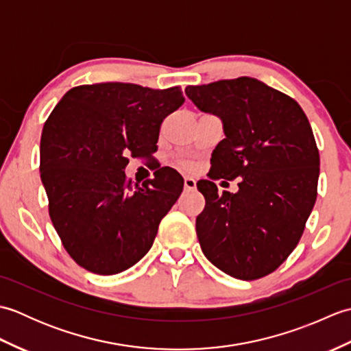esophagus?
I'll use <instances>...</instances> for the list:
<instances>
[{
    "mask_svg": "<svg viewBox=\"0 0 351 351\" xmlns=\"http://www.w3.org/2000/svg\"><path fill=\"white\" fill-rule=\"evenodd\" d=\"M184 189L185 190H196V181L193 178H185L184 180Z\"/></svg>",
    "mask_w": 351,
    "mask_h": 351,
    "instance_id": "esophagus-1",
    "label": "esophagus"
}]
</instances>
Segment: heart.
Masks as SVG:
<instances>
[{
  "label": "heart",
  "instance_id": "1",
  "mask_svg": "<svg viewBox=\"0 0 351 351\" xmlns=\"http://www.w3.org/2000/svg\"><path fill=\"white\" fill-rule=\"evenodd\" d=\"M181 166L185 167V169H189V167H191V162L190 161H181Z\"/></svg>",
  "mask_w": 351,
  "mask_h": 351
}]
</instances>
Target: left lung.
Here are the masks:
<instances>
[{
	"mask_svg": "<svg viewBox=\"0 0 351 351\" xmlns=\"http://www.w3.org/2000/svg\"><path fill=\"white\" fill-rule=\"evenodd\" d=\"M193 104L219 116L196 232L205 256L241 280L273 273L299 244L317 199L319 154L302 107L250 77L185 88ZM240 177L237 193L218 195L214 179Z\"/></svg>",
	"mask_w": 351,
	"mask_h": 351,
	"instance_id": "1",
	"label": "left lung"
}]
</instances>
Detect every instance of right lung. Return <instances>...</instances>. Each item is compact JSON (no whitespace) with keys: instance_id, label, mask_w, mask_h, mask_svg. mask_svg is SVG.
I'll list each match as a JSON object with an SVG mask.
<instances>
[{"instance_id":"obj_1","label":"right lung","mask_w":351,"mask_h":351,"mask_svg":"<svg viewBox=\"0 0 351 351\" xmlns=\"http://www.w3.org/2000/svg\"><path fill=\"white\" fill-rule=\"evenodd\" d=\"M184 101L180 87L101 83L71 88L52 110L40 138V178L52 225L80 267L116 274L152 247L184 180L161 167L154 180L132 184L125 167L130 155L156 151L162 121Z\"/></svg>"}]
</instances>
